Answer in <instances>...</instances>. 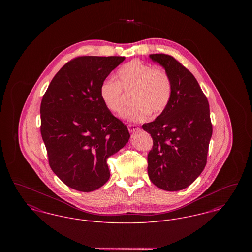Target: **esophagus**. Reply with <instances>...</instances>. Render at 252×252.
<instances>
[{
  "mask_svg": "<svg viewBox=\"0 0 252 252\" xmlns=\"http://www.w3.org/2000/svg\"><path fill=\"white\" fill-rule=\"evenodd\" d=\"M127 128H128L130 133H134V132L138 131L140 129L136 125H127Z\"/></svg>",
  "mask_w": 252,
  "mask_h": 252,
  "instance_id": "obj_1",
  "label": "esophagus"
}]
</instances>
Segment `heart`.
Segmentation results:
<instances>
[{
	"instance_id": "heart-1",
	"label": "heart",
	"mask_w": 252,
	"mask_h": 252,
	"mask_svg": "<svg viewBox=\"0 0 252 252\" xmlns=\"http://www.w3.org/2000/svg\"><path fill=\"white\" fill-rule=\"evenodd\" d=\"M116 81L107 79L100 85V98L109 111L120 113L126 105V94L133 93L130 108L122 117L128 122L147 120L150 113L158 116L169 105L173 85L167 72L140 60H132L116 72Z\"/></svg>"
}]
</instances>
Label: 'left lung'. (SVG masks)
Returning a JSON list of instances; mask_svg holds the SVG:
<instances>
[{"instance_id": "obj_1", "label": "left lung", "mask_w": 252, "mask_h": 252, "mask_svg": "<svg viewBox=\"0 0 252 252\" xmlns=\"http://www.w3.org/2000/svg\"><path fill=\"white\" fill-rule=\"evenodd\" d=\"M172 80L173 92L166 109L143 125L153 139L147 172L157 187L175 192L191 185L207 162L213 126L208 100L192 72L173 57L152 54Z\"/></svg>"}]
</instances>
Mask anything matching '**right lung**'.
<instances>
[{
  "instance_id": "1",
  "label": "right lung",
  "mask_w": 252,
  "mask_h": 252,
  "mask_svg": "<svg viewBox=\"0 0 252 252\" xmlns=\"http://www.w3.org/2000/svg\"><path fill=\"white\" fill-rule=\"evenodd\" d=\"M124 57H79L54 76L40 104L49 164L67 186L89 192L109 179L107 159L127 144L126 126L105 107L100 85Z\"/></svg>"
}]
</instances>
